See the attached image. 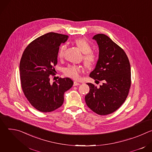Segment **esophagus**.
Instances as JSON below:
<instances>
[{
	"mask_svg": "<svg viewBox=\"0 0 152 152\" xmlns=\"http://www.w3.org/2000/svg\"><path fill=\"white\" fill-rule=\"evenodd\" d=\"M80 85V83L76 82V81H75L74 83H73V86H77V85Z\"/></svg>",
	"mask_w": 152,
	"mask_h": 152,
	"instance_id": "34e87169",
	"label": "esophagus"
}]
</instances>
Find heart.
I'll use <instances>...</instances> for the list:
<instances>
[{
  "label": "heart",
  "mask_w": 152,
  "mask_h": 152,
  "mask_svg": "<svg viewBox=\"0 0 152 152\" xmlns=\"http://www.w3.org/2000/svg\"><path fill=\"white\" fill-rule=\"evenodd\" d=\"M75 44L80 50V51L84 53L83 60L85 65L88 67L93 66L96 62V55L91 51V46L89 42L85 38L77 39L75 41ZM67 48L66 45H62L60 46L58 52V57L60 59L62 58L66 49ZM83 71V68L80 66L77 65H70L64 70V73L66 76L73 79H78L80 77V73Z\"/></svg>",
  "instance_id": "obj_1"
}]
</instances>
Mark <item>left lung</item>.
Instances as JSON below:
<instances>
[{"mask_svg": "<svg viewBox=\"0 0 152 152\" xmlns=\"http://www.w3.org/2000/svg\"><path fill=\"white\" fill-rule=\"evenodd\" d=\"M93 39L97 43L99 54L90 77L103 83L99 87L88 83L90 91L85 100L93 111L104 115L115 111L126 100L131 84V66L124 51L109 37L99 34Z\"/></svg>", "mask_w": 152, "mask_h": 152, "instance_id": "obj_1", "label": "left lung"}]
</instances>
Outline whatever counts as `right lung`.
Listing matches in <instances>:
<instances>
[{
  "label": "right lung",
  "mask_w": 152,
  "mask_h": 152,
  "mask_svg": "<svg viewBox=\"0 0 152 152\" xmlns=\"http://www.w3.org/2000/svg\"><path fill=\"white\" fill-rule=\"evenodd\" d=\"M68 38L55 32L41 35L30 43L21 56V87L30 103L41 112H51L61 106L64 93L73 85L69 77L50 82V76L55 75L59 47Z\"/></svg>",
  "instance_id": "right-lung-1"
}]
</instances>
